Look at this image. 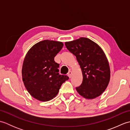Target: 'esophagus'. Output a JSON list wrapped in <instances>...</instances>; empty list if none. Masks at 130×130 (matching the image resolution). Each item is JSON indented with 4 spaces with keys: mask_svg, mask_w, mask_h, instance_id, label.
<instances>
[{
    "mask_svg": "<svg viewBox=\"0 0 130 130\" xmlns=\"http://www.w3.org/2000/svg\"><path fill=\"white\" fill-rule=\"evenodd\" d=\"M67 74H68V76L70 78L71 77V75H72V72H71V71H69Z\"/></svg>",
    "mask_w": 130,
    "mask_h": 130,
    "instance_id": "1",
    "label": "esophagus"
}]
</instances>
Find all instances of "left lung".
<instances>
[{
  "label": "left lung",
  "instance_id": "8db88e82",
  "mask_svg": "<svg viewBox=\"0 0 130 130\" xmlns=\"http://www.w3.org/2000/svg\"><path fill=\"white\" fill-rule=\"evenodd\" d=\"M68 50L75 55L82 69L83 82L76 90L86 99L98 97L109 84L111 72L108 61L97 43L86 37L65 43Z\"/></svg>",
  "mask_w": 130,
  "mask_h": 130
}]
</instances>
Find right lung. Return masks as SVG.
Listing matches in <instances>:
<instances>
[{
  "instance_id": "obj_1",
  "label": "right lung",
  "mask_w": 130,
  "mask_h": 130,
  "mask_svg": "<svg viewBox=\"0 0 130 130\" xmlns=\"http://www.w3.org/2000/svg\"><path fill=\"white\" fill-rule=\"evenodd\" d=\"M63 46L60 41L43 40L33 46L24 57L22 69L23 83L31 95L38 101L55 98L62 84L69 79L68 76L59 74V64L54 61Z\"/></svg>"
}]
</instances>
